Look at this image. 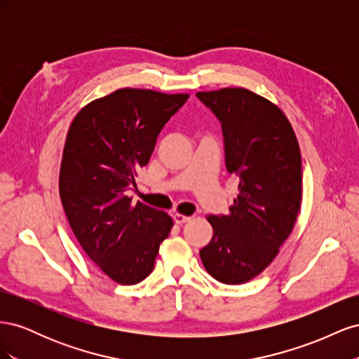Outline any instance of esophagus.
<instances>
[{
	"mask_svg": "<svg viewBox=\"0 0 359 359\" xmlns=\"http://www.w3.org/2000/svg\"><path fill=\"white\" fill-rule=\"evenodd\" d=\"M190 219H191V217H189V215H182V214H173V222H175L177 224H184V223H187Z\"/></svg>",
	"mask_w": 359,
	"mask_h": 359,
	"instance_id": "34e87169",
	"label": "esophagus"
}]
</instances>
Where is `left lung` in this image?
Returning a JSON list of instances; mask_svg holds the SVG:
<instances>
[{"instance_id":"8db88e82","label":"left lung","mask_w":359,"mask_h":359,"mask_svg":"<svg viewBox=\"0 0 359 359\" xmlns=\"http://www.w3.org/2000/svg\"><path fill=\"white\" fill-rule=\"evenodd\" d=\"M222 124L224 163L240 178L229 212L208 215L205 269L224 285H241L273 262L295 226L302 198L295 132L274 103L245 88L198 93Z\"/></svg>"}]
</instances>
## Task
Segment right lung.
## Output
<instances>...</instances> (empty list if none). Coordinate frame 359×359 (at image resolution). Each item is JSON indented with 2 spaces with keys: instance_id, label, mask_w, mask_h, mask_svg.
I'll return each mask as SVG.
<instances>
[{
  "instance_id": "add662e5",
  "label": "right lung",
  "mask_w": 359,
  "mask_h": 359,
  "mask_svg": "<svg viewBox=\"0 0 359 359\" xmlns=\"http://www.w3.org/2000/svg\"><path fill=\"white\" fill-rule=\"evenodd\" d=\"M189 94L123 88L86 104L64 145L60 196L83 252L119 285L154 269L173 222L165 211L132 203L126 191L153 154L161 128Z\"/></svg>"
}]
</instances>
